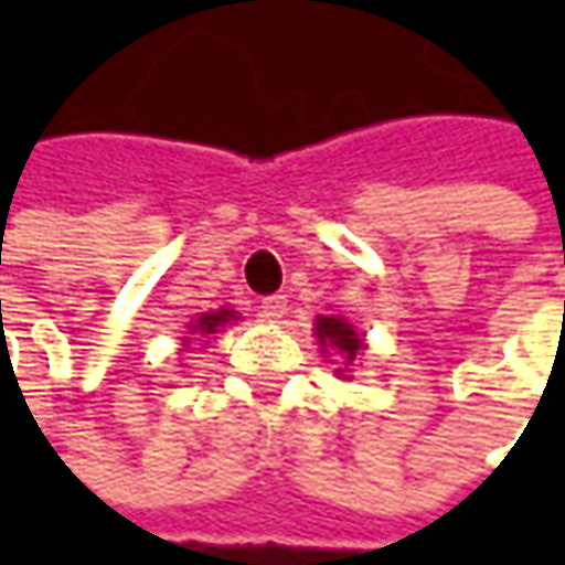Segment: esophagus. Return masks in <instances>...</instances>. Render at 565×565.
Segmentation results:
<instances>
[{
  "instance_id": "34e87169",
  "label": "esophagus",
  "mask_w": 565,
  "mask_h": 565,
  "mask_svg": "<svg viewBox=\"0 0 565 565\" xmlns=\"http://www.w3.org/2000/svg\"><path fill=\"white\" fill-rule=\"evenodd\" d=\"M286 305H289L286 295H267V298H260L257 308H260V317H264V320H279V317L286 315Z\"/></svg>"
}]
</instances>
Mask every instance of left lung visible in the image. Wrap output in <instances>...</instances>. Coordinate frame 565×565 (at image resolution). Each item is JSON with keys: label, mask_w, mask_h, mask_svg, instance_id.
I'll list each match as a JSON object with an SVG mask.
<instances>
[{"label": "left lung", "mask_w": 565, "mask_h": 565, "mask_svg": "<svg viewBox=\"0 0 565 565\" xmlns=\"http://www.w3.org/2000/svg\"><path fill=\"white\" fill-rule=\"evenodd\" d=\"M317 339L323 345H333L339 355L345 359V364H352L355 355L361 352L359 333L345 320H339V317H317Z\"/></svg>", "instance_id": "left-lung-1"}]
</instances>
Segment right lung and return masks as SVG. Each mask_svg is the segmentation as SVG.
<instances>
[{"label":"right lung","mask_w":565,"mask_h":565,"mask_svg":"<svg viewBox=\"0 0 565 565\" xmlns=\"http://www.w3.org/2000/svg\"><path fill=\"white\" fill-rule=\"evenodd\" d=\"M235 317V311H210V315L198 317V323L191 327L194 333H201V337H206V333H216L223 323H228Z\"/></svg>","instance_id":"add662e5"}]
</instances>
